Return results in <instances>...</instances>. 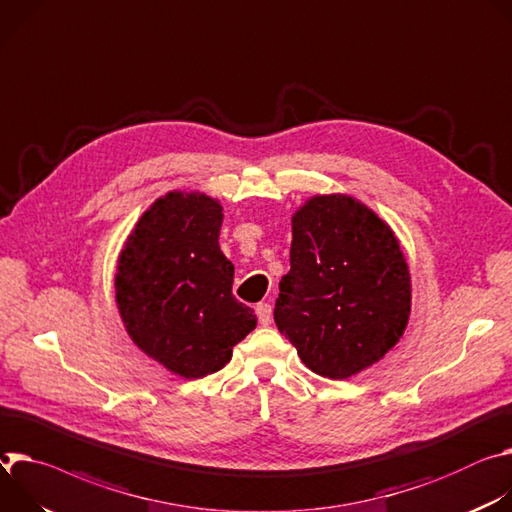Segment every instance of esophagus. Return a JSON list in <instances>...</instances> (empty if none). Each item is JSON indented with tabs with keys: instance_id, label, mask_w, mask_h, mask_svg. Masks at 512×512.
Listing matches in <instances>:
<instances>
[{
	"instance_id": "1",
	"label": "esophagus",
	"mask_w": 512,
	"mask_h": 512,
	"mask_svg": "<svg viewBox=\"0 0 512 512\" xmlns=\"http://www.w3.org/2000/svg\"><path fill=\"white\" fill-rule=\"evenodd\" d=\"M256 315H258L260 325H268L272 321V307H270V303H258L256 305Z\"/></svg>"
}]
</instances>
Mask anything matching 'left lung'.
<instances>
[{
  "instance_id": "8db88e82",
  "label": "left lung",
  "mask_w": 512,
  "mask_h": 512,
  "mask_svg": "<svg viewBox=\"0 0 512 512\" xmlns=\"http://www.w3.org/2000/svg\"><path fill=\"white\" fill-rule=\"evenodd\" d=\"M278 331L319 376L346 380L384 358L411 315V274L390 225L350 195H315L293 215Z\"/></svg>"
}]
</instances>
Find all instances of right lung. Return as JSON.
Here are the masks:
<instances>
[{
    "instance_id": "obj_1",
    "label": "right lung",
    "mask_w": 512,
    "mask_h": 512,
    "mask_svg": "<svg viewBox=\"0 0 512 512\" xmlns=\"http://www.w3.org/2000/svg\"><path fill=\"white\" fill-rule=\"evenodd\" d=\"M221 211L205 193L170 191L144 211L118 260L116 303L132 342L189 380L221 370L258 321L232 295Z\"/></svg>"
}]
</instances>
